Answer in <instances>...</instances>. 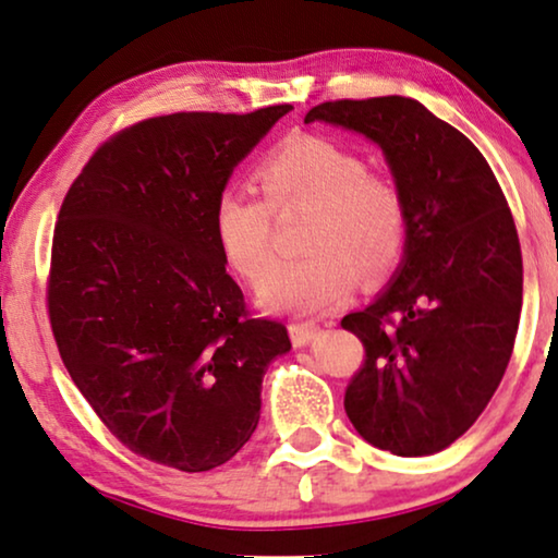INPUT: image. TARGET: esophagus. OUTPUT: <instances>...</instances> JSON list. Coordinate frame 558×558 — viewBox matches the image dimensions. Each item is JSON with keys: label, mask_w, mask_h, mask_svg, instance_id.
<instances>
[{"label": "esophagus", "mask_w": 558, "mask_h": 558, "mask_svg": "<svg viewBox=\"0 0 558 558\" xmlns=\"http://www.w3.org/2000/svg\"><path fill=\"white\" fill-rule=\"evenodd\" d=\"M288 329H291L293 344L303 347V344H308L311 339H314V333L318 331V324L316 322H293L291 326H288Z\"/></svg>", "instance_id": "esophagus-1"}]
</instances>
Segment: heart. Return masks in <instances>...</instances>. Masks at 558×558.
Here are the masks:
<instances>
[{"mask_svg":"<svg viewBox=\"0 0 558 558\" xmlns=\"http://www.w3.org/2000/svg\"><path fill=\"white\" fill-rule=\"evenodd\" d=\"M255 193L221 191L211 225L221 255L236 275L259 283V301L272 311L318 314L352 291L356 272L375 283L403 257L408 209L400 185L369 170L360 153L318 135L280 143L255 168ZM306 213L307 255L271 270L274 217Z\"/></svg>","mask_w":558,"mask_h":558,"instance_id":"b5f03b06","label":"heart"}]
</instances>
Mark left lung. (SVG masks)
Wrapping results in <instances>:
<instances>
[{
  "label": "left lung",
  "instance_id": "left-lung-1",
  "mask_svg": "<svg viewBox=\"0 0 558 558\" xmlns=\"http://www.w3.org/2000/svg\"><path fill=\"white\" fill-rule=\"evenodd\" d=\"M314 119L375 140L408 209L400 275L341 318L365 347L344 411L377 449L436 454L480 418L515 344L523 257L510 206L477 147L418 101L337 99Z\"/></svg>",
  "mask_w": 558,
  "mask_h": 558
}]
</instances>
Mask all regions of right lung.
<instances>
[{"mask_svg":"<svg viewBox=\"0 0 558 558\" xmlns=\"http://www.w3.org/2000/svg\"><path fill=\"white\" fill-rule=\"evenodd\" d=\"M291 104L178 111L111 135L58 211L48 318L99 421L135 454L206 472L259 421V385L291 349L250 314L214 236V202Z\"/></svg>","mask_w":558,"mask_h":558,"instance_id":"1","label":"right lung"}]
</instances>
